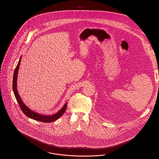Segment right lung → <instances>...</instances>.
I'll use <instances>...</instances> for the list:
<instances>
[{"label": "right lung", "instance_id": "right-lung-1", "mask_svg": "<svg viewBox=\"0 0 159 159\" xmlns=\"http://www.w3.org/2000/svg\"><path fill=\"white\" fill-rule=\"evenodd\" d=\"M21 57H20L18 64L15 69L14 75H13V90L15 94V97L19 104L21 110L23 112V113L25 116H27L29 118H30L34 120H39L40 122H47V123L52 122L54 120H57L59 118H60L61 116L63 115L66 108L67 103H65L64 106L62 108L58 111V112H57L55 114L52 115V116H43V115L39 114V113H37L36 112H34L31 110L29 108L24 104V102L21 99L17 89V75H18V71L19 69L20 64L21 62Z\"/></svg>", "mask_w": 159, "mask_h": 159}]
</instances>
